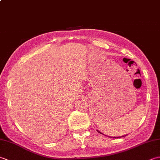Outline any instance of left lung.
<instances>
[{"label": "left lung", "instance_id": "1", "mask_svg": "<svg viewBox=\"0 0 160 160\" xmlns=\"http://www.w3.org/2000/svg\"><path fill=\"white\" fill-rule=\"evenodd\" d=\"M97 131H98V132H100V133H101V132H100L99 131H98V130H97ZM101 134H102V133H101ZM122 137H124V136H122ZM113 138H115V137H113Z\"/></svg>", "mask_w": 160, "mask_h": 160}]
</instances>
